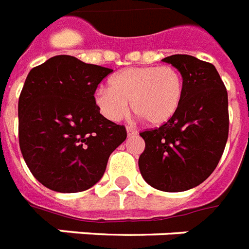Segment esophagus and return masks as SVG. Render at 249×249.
Segmentation results:
<instances>
[{
    "mask_svg": "<svg viewBox=\"0 0 249 249\" xmlns=\"http://www.w3.org/2000/svg\"><path fill=\"white\" fill-rule=\"evenodd\" d=\"M137 135V131L134 130V128H131V127H127V136L128 137H134Z\"/></svg>",
    "mask_w": 249,
    "mask_h": 249,
    "instance_id": "obj_1",
    "label": "esophagus"
}]
</instances>
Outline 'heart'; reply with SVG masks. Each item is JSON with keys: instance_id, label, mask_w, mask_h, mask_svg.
Wrapping results in <instances>:
<instances>
[{"instance_id": "obj_1", "label": "heart", "mask_w": 249, "mask_h": 249, "mask_svg": "<svg viewBox=\"0 0 249 249\" xmlns=\"http://www.w3.org/2000/svg\"><path fill=\"white\" fill-rule=\"evenodd\" d=\"M110 87L95 92V104L105 118L118 122L132 109L152 126H162L174 118L184 96V79L171 65L132 67L109 79Z\"/></svg>"}]
</instances>
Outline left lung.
Instances as JSON below:
<instances>
[{
	"instance_id": "obj_1",
	"label": "left lung",
	"mask_w": 249,
	"mask_h": 249,
	"mask_svg": "<svg viewBox=\"0 0 249 249\" xmlns=\"http://www.w3.org/2000/svg\"><path fill=\"white\" fill-rule=\"evenodd\" d=\"M184 79V96L174 118L140 132L145 149L141 176L162 192H185L202 184L220 162L229 135L228 91L214 65L190 55L163 59Z\"/></svg>"
}]
</instances>
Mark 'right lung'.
I'll return each mask as SVG.
<instances>
[{"label":"right lung","instance_id":"1","mask_svg":"<svg viewBox=\"0 0 249 249\" xmlns=\"http://www.w3.org/2000/svg\"><path fill=\"white\" fill-rule=\"evenodd\" d=\"M112 71L69 55L29 71L18 105L19 145L32 175L46 188L90 189L126 140L124 126L105 118L95 104L97 85Z\"/></svg>","mask_w":249,"mask_h":249}]
</instances>
